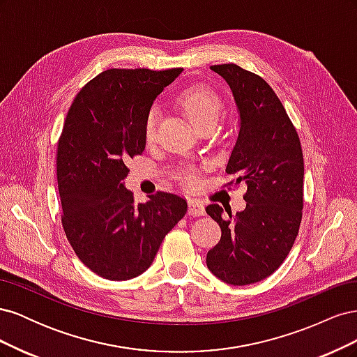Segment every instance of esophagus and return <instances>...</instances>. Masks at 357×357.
I'll return each mask as SVG.
<instances>
[{
    "mask_svg": "<svg viewBox=\"0 0 357 357\" xmlns=\"http://www.w3.org/2000/svg\"><path fill=\"white\" fill-rule=\"evenodd\" d=\"M189 214L192 215H204L205 208L198 199H189Z\"/></svg>",
    "mask_w": 357,
    "mask_h": 357,
    "instance_id": "1",
    "label": "esophagus"
}]
</instances>
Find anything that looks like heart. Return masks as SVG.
Returning <instances> with one entry per match:
<instances>
[{"instance_id": "b5f03b06", "label": "heart", "mask_w": 357, "mask_h": 357, "mask_svg": "<svg viewBox=\"0 0 357 357\" xmlns=\"http://www.w3.org/2000/svg\"><path fill=\"white\" fill-rule=\"evenodd\" d=\"M180 105L183 110L186 112L192 123L197 128L208 123V122H219V119L223 114V102L220 96L214 91L204 88V86H193V88L186 89L180 95ZM158 123H159V110L156 107L150 109L146 117L144 123V137L147 142H153L158 131ZM192 178L186 180L188 186H193Z\"/></svg>"}]
</instances>
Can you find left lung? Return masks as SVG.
<instances>
[{
	"label": "left lung",
	"mask_w": 357,
	"mask_h": 357,
	"mask_svg": "<svg viewBox=\"0 0 357 357\" xmlns=\"http://www.w3.org/2000/svg\"><path fill=\"white\" fill-rule=\"evenodd\" d=\"M226 80L240 113V132L226 172L245 183V208L223 214L219 204L205 211L219 223L220 241L207 266L234 286L257 283L283 264L294 247L304 207V156L294 123L262 77L235 63L211 66Z\"/></svg>",
	"instance_id": "8db88e82"
}]
</instances>
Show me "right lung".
<instances>
[{
  "label": "right lung",
  "mask_w": 357,
  "mask_h": 357,
  "mask_svg": "<svg viewBox=\"0 0 357 357\" xmlns=\"http://www.w3.org/2000/svg\"><path fill=\"white\" fill-rule=\"evenodd\" d=\"M181 68H112L75 96L56 152L62 226L80 261L102 278L122 282L152 265L165 235L188 211L174 193L134 204L126 162L146 147L144 123L156 96Z\"/></svg>",
  "instance_id": "right-lung-1"
}]
</instances>
